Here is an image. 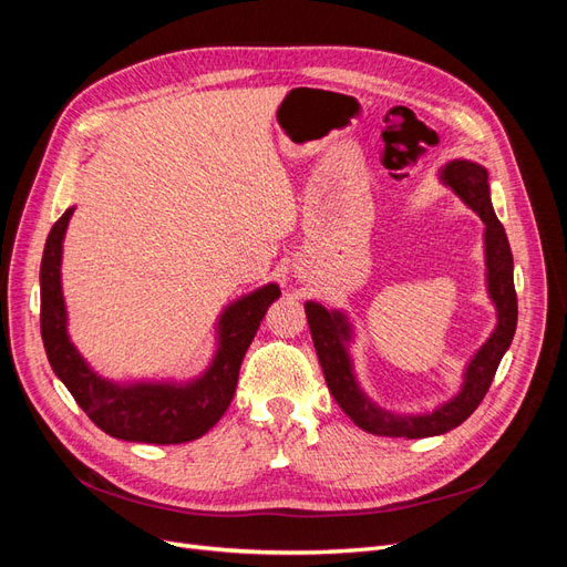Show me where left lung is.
Returning <instances> with one entry per match:
<instances>
[{"instance_id": "1", "label": "left lung", "mask_w": 567, "mask_h": 567, "mask_svg": "<svg viewBox=\"0 0 567 567\" xmlns=\"http://www.w3.org/2000/svg\"><path fill=\"white\" fill-rule=\"evenodd\" d=\"M442 182L452 186V192L468 205L471 210L485 221V260H487V290L496 305V329L483 348L475 352L463 375V385L456 398L444 402L431 414L400 416L375 406L362 388L357 385L352 362L346 342L350 340V323L342 312H329L319 302H305L307 323H310L315 350L323 371L326 385L340 409L373 435L385 437H433L452 431L466 421L477 404L487 394L494 373L499 369L504 352L508 350L518 323V298L513 286V255L502 221L496 219L492 200L487 169L471 161H452L442 167Z\"/></svg>"}]
</instances>
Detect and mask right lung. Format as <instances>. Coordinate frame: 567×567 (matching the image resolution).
Segmentation results:
<instances>
[{"mask_svg": "<svg viewBox=\"0 0 567 567\" xmlns=\"http://www.w3.org/2000/svg\"><path fill=\"white\" fill-rule=\"evenodd\" d=\"M73 208L47 236L40 267V329L54 373L71 390L80 409L111 437L148 444H182L205 435L221 419L238 383L244 354L260 329L267 307L281 296L277 284L257 288L219 317V342L210 369L200 379L177 383L117 385L96 375L65 331L61 293V250Z\"/></svg>", "mask_w": 567, "mask_h": 567, "instance_id": "add662e5", "label": "right lung"}]
</instances>
